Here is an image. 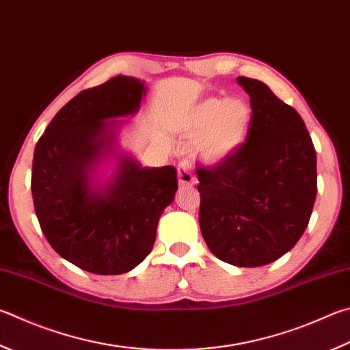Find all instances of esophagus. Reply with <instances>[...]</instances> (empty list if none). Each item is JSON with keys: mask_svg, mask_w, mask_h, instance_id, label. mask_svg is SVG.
Returning <instances> with one entry per match:
<instances>
[{"mask_svg": "<svg viewBox=\"0 0 350 350\" xmlns=\"http://www.w3.org/2000/svg\"><path fill=\"white\" fill-rule=\"evenodd\" d=\"M177 180H179L180 187H193L196 183V177L193 176L191 163L189 161H180L177 165Z\"/></svg>", "mask_w": 350, "mask_h": 350, "instance_id": "1", "label": "esophagus"}]
</instances>
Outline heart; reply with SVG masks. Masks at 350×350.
<instances>
[{
	"label": "heart",
	"mask_w": 350,
	"mask_h": 350,
	"mask_svg": "<svg viewBox=\"0 0 350 350\" xmlns=\"http://www.w3.org/2000/svg\"><path fill=\"white\" fill-rule=\"evenodd\" d=\"M251 122L252 109L245 98H209L185 114L180 135L196 139L194 154L202 163L217 167L243 147Z\"/></svg>",
	"instance_id": "b5f03b06"
}]
</instances>
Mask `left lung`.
Segmentation results:
<instances>
[{"mask_svg":"<svg viewBox=\"0 0 350 350\" xmlns=\"http://www.w3.org/2000/svg\"><path fill=\"white\" fill-rule=\"evenodd\" d=\"M252 122L239 153L197 168L199 225L215 257L239 268L275 262L295 246L317 196V154L300 114L262 81L239 76Z\"/></svg>","mask_w":350,"mask_h":350,"instance_id":"left-lung-1","label":"left lung"}]
</instances>
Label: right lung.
<instances>
[{
    "instance_id": "obj_1",
    "label": "right lung",
    "mask_w": 350,
    "mask_h": 350,
    "mask_svg": "<svg viewBox=\"0 0 350 350\" xmlns=\"http://www.w3.org/2000/svg\"><path fill=\"white\" fill-rule=\"evenodd\" d=\"M145 94L144 81L124 75L81 92L35 147L31 196L44 236L62 258L93 274L136 268L177 191L174 167H142L116 147V119L135 116ZM110 158L117 167L103 180L97 170Z\"/></svg>"
}]
</instances>
